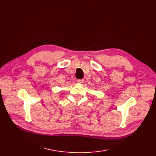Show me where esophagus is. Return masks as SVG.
Wrapping results in <instances>:
<instances>
[{
  "mask_svg": "<svg viewBox=\"0 0 156 156\" xmlns=\"http://www.w3.org/2000/svg\"><path fill=\"white\" fill-rule=\"evenodd\" d=\"M77 82H78V83L81 84V83H83V80H77Z\"/></svg>",
  "mask_w": 156,
  "mask_h": 156,
  "instance_id": "34e87169",
  "label": "esophagus"
}]
</instances>
